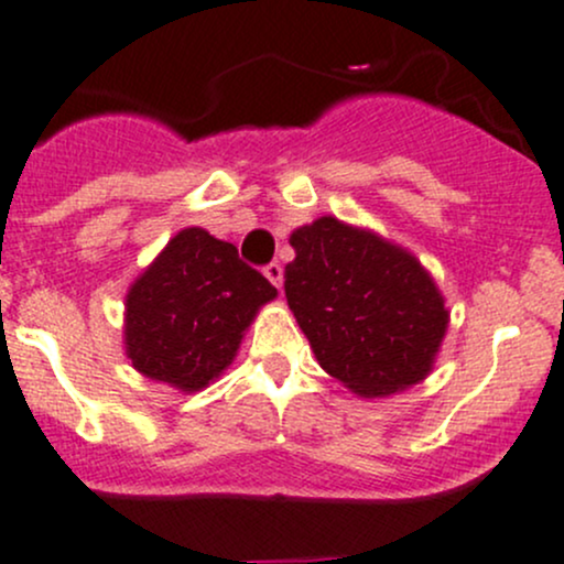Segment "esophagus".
<instances>
[{"label": "esophagus", "mask_w": 564, "mask_h": 564, "mask_svg": "<svg viewBox=\"0 0 564 564\" xmlns=\"http://www.w3.org/2000/svg\"><path fill=\"white\" fill-rule=\"evenodd\" d=\"M264 275H267V281L272 283V286L281 289V283H283V267L281 264H278V262L264 264Z\"/></svg>", "instance_id": "1"}]
</instances>
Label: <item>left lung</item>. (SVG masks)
Segmentation results:
<instances>
[{
	"label": "left lung",
	"mask_w": 564,
	"mask_h": 564,
	"mask_svg": "<svg viewBox=\"0 0 564 564\" xmlns=\"http://www.w3.org/2000/svg\"><path fill=\"white\" fill-rule=\"evenodd\" d=\"M286 300L318 365L365 397L432 370L448 311L424 267L365 229L324 216L292 235Z\"/></svg>",
	"instance_id": "8db88e82"
}]
</instances>
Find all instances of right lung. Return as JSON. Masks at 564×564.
Segmentation results:
<instances>
[{
  "instance_id": "1",
  "label": "right lung",
  "mask_w": 564,
  "mask_h": 564,
  "mask_svg": "<svg viewBox=\"0 0 564 564\" xmlns=\"http://www.w3.org/2000/svg\"><path fill=\"white\" fill-rule=\"evenodd\" d=\"M275 294L232 242L183 229L129 289V359L153 381L199 391L235 359L242 332Z\"/></svg>"
}]
</instances>
